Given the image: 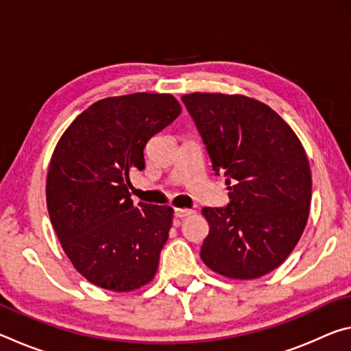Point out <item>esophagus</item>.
Wrapping results in <instances>:
<instances>
[{
	"label": "esophagus",
	"instance_id": "obj_1",
	"mask_svg": "<svg viewBox=\"0 0 351 351\" xmlns=\"http://www.w3.org/2000/svg\"><path fill=\"white\" fill-rule=\"evenodd\" d=\"M193 213V210H190V209H175V217L176 218H186V217H189V215H192Z\"/></svg>",
	"mask_w": 351,
	"mask_h": 351
}]
</instances>
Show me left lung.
Segmentation results:
<instances>
[{"label": "left lung", "mask_w": 351, "mask_h": 351, "mask_svg": "<svg viewBox=\"0 0 351 351\" xmlns=\"http://www.w3.org/2000/svg\"><path fill=\"white\" fill-rule=\"evenodd\" d=\"M215 173L224 171L226 207H203L209 235L201 258L229 278H258L293 252L308 221L311 170L283 119L241 94L182 96Z\"/></svg>", "instance_id": "obj_1"}]
</instances>
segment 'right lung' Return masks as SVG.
<instances>
[{"label": "right lung", "instance_id": "obj_1", "mask_svg": "<svg viewBox=\"0 0 351 351\" xmlns=\"http://www.w3.org/2000/svg\"><path fill=\"white\" fill-rule=\"evenodd\" d=\"M180 114L171 94L106 97L58 141L46 178L47 212L71 263L96 287L127 293L156 274L173 209L134 206L130 173L144 170L147 142Z\"/></svg>", "mask_w": 351, "mask_h": 351}]
</instances>
